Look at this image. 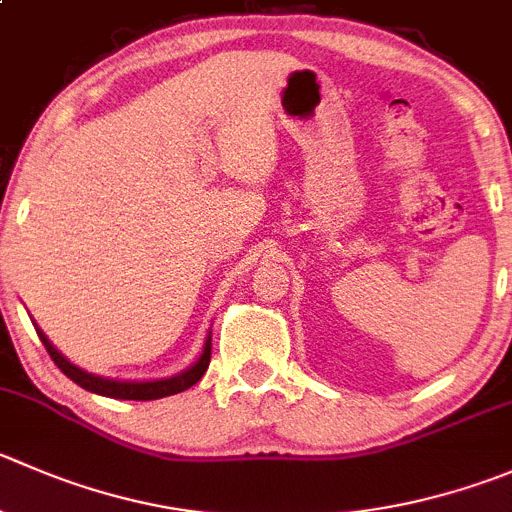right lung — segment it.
<instances>
[{
  "instance_id": "obj_1",
  "label": "right lung",
  "mask_w": 512,
  "mask_h": 512,
  "mask_svg": "<svg viewBox=\"0 0 512 512\" xmlns=\"http://www.w3.org/2000/svg\"><path fill=\"white\" fill-rule=\"evenodd\" d=\"M39 340L44 342L47 347L49 357L54 360V365L64 372L72 382H77L79 388L89 390V393L104 395V398H114V400H160L167 398V395H177L182 390L192 388L205 370L210 367V357H212V335H207L205 347H202V355L197 357L195 365L187 367L185 372H177V375L165 377V380H145V382H135V380H109V377L102 375H92V372L82 370V367L72 365L57 347L49 342V337L44 335L42 330L37 327Z\"/></svg>"
}]
</instances>
